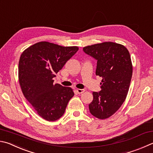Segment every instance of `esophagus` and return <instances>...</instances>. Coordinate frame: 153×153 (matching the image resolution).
<instances>
[{
  "label": "esophagus",
  "instance_id": "obj_1",
  "mask_svg": "<svg viewBox=\"0 0 153 153\" xmlns=\"http://www.w3.org/2000/svg\"><path fill=\"white\" fill-rule=\"evenodd\" d=\"M76 91H77V94H81L82 93H84L85 91V90H83V89H77Z\"/></svg>",
  "mask_w": 153,
  "mask_h": 153
}]
</instances>
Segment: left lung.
<instances>
[{"instance_id":"1","label":"left lung","mask_w":153,"mask_h":153,"mask_svg":"<svg viewBox=\"0 0 153 153\" xmlns=\"http://www.w3.org/2000/svg\"><path fill=\"white\" fill-rule=\"evenodd\" d=\"M97 60L96 75L101 77V91H93L89 104L90 113L104 120L112 116L123 104L128 92L132 75L131 58L121 44L104 42L83 48Z\"/></svg>"}]
</instances>
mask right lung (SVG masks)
Returning <instances> with one entry per match:
<instances>
[{
    "instance_id": "obj_1",
    "label": "right lung",
    "mask_w": 153,
    "mask_h": 153,
    "mask_svg": "<svg viewBox=\"0 0 153 153\" xmlns=\"http://www.w3.org/2000/svg\"><path fill=\"white\" fill-rule=\"evenodd\" d=\"M78 49L76 46L63 47L41 41L22 53L19 62L21 90L38 114L46 120L62 117L74 96L71 88L54 84L53 78Z\"/></svg>"
}]
</instances>
